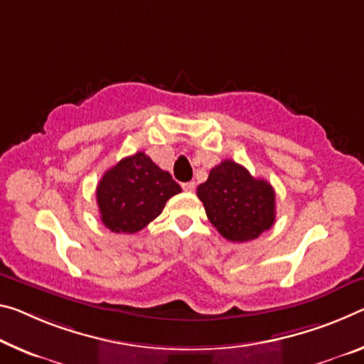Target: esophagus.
Masks as SVG:
<instances>
[{
	"instance_id": "esophagus-1",
	"label": "esophagus",
	"mask_w": 364,
	"mask_h": 364,
	"mask_svg": "<svg viewBox=\"0 0 364 364\" xmlns=\"http://www.w3.org/2000/svg\"><path fill=\"white\" fill-rule=\"evenodd\" d=\"M183 189L186 193H193L196 189V183L194 181H188V183H183Z\"/></svg>"
}]
</instances>
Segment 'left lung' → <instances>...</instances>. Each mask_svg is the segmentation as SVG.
Wrapping results in <instances>:
<instances>
[{"mask_svg":"<svg viewBox=\"0 0 364 364\" xmlns=\"http://www.w3.org/2000/svg\"><path fill=\"white\" fill-rule=\"evenodd\" d=\"M198 198L217 232L235 243L256 240L275 222L274 188L233 160L213 166Z\"/></svg>","mask_w":364,"mask_h":364,"instance_id":"1","label":"left lung"}]
</instances>
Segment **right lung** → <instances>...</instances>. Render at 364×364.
Wrapping results in <instances>:
<instances>
[{"label": "right lung", "mask_w": 364, "mask_h": 364, "mask_svg": "<svg viewBox=\"0 0 364 364\" xmlns=\"http://www.w3.org/2000/svg\"><path fill=\"white\" fill-rule=\"evenodd\" d=\"M181 186L144 152L121 159L97 186L103 225L114 233H136L157 218Z\"/></svg>", "instance_id": "obj_1"}]
</instances>
